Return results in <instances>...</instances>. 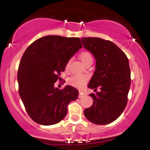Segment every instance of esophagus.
<instances>
[{
    "instance_id": "obj_1",
    "label": "esophagus",
    "mask_w": 150,
    "mask_h": 150,
    "mask_svg": "<svg viewBox=\"0 0 150 150\" xmlns=\"http://www.w3.org/2000/svg\"><path fill=\"white\" fill-rule=\"evenodd\" d=\"M85 93L84 92H82V91H80L79 92V98H82L83 97H85Z\"/></svg>"
}]
</instances>
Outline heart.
<instances>
[{"instance_id": "1", "label": "heart", "mask_w": 150, "mask_h": 150, "mask_svg": "<svg viewBox=\"0 0 150 150\" xmlns=\"http://www.w3.org/2000/svg\"><path fill=\"white\" fill-rule=\"evenodd\" d=\"M80 59L84 64H86V63H89V62H92V63L93 57L90 53L85 51V52H82L80 55ZM68 65H69V63H68L67 66H68ZM87 77L85 76V75H75V76H73V77L70 78V83L72 85H73L74 87H83L84 85H85V82H87Z\"/></svg>"}]
</instances>
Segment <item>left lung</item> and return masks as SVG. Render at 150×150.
<instances>
[{
	"instance_id": "1",
	"label": "left lung",
	"mask_w": 150,
	"mask_h": 150,
	"mask_svg": "<svg viewBox=\"0 0 150 150\" xmlns=\"http://www.w3.org/2000/svg\"><path fill=\"white\" fill-rule=\"evenodd\" d=\"M84 48L96 59L95 70L88 87L96 92L89 94L92 106L84 114L94 124L112 123L124 111L130 87V70L126 55L113 42L97 37L81 39Z\"/></svg>"
}]
</instances>
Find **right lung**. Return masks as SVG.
Returning <instances> with one entry per match:
<instances>
[{
	"label": "right lung",
	"instance_id": "1",
	"mask_svg": "<svg viewBox=\"0 0 150 150\" xmlns=\"http://www.w3.org/2000/svg\"><path fill=\"white\" fill-rule=\"evenodd\" d=\"M80 39L49 35L37 39L22 56L18 72L19 94L26 111L36 123H59L68 113V105L78 97V90L66 85L54 87L69 60L82 49Z\"/></svg>",
	"mask_w": 150,
	"mask_h": 150
}]
</instances>
